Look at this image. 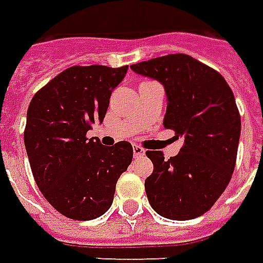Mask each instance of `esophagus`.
Instances as JSON below:
<instances>
[{
	"mask_svg": "<svg viewBox=\"0 0 263 263\" xmlns=\"http://www.w3.org/2000/svg\"><path fill=\"white\" fill-rule=\"evenodd\" d=\"M144 148H141L140 145H133V154H134V157L137 158V157H141V155H144Z\"/></svg>",
	"mask_w": 263,
	"mask_h": 263,
	"instance_id": "34e87169",
	"label": "esophagus"
}]
</instances>
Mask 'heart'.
Returning <instances> with one entry per match:
<instances>
[{"mask_svg":"<svg viewBox=\"0 0 263 263\" xmlns=\"http://www.w3.org/2000/svg\"><path fill=\"white\" fill-rule=\"evenodd\" d=\"M145 83H148V82H145ZM143 84H144V83H143Z\"/></svg>","mask_w":263,"mask_h":263,"instance_id":"heart-1","label":"heart"}]
</instances>
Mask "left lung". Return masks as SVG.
<instances>
[{
  "mask_svg": "<svg viewBox=\"0 0 263 263\" xmlns=\"http://www.w3.org/2000/svg\"><path fill=\"white\" fill-rule=\"evenodd\" d=\"M134 72L163 84V126L183 137L171 159L147 151L154 172L145 179L153 209L172 220H190L212 208L236 166L241 119L228 82L190 55L169 54L132 65Z\"/></svg>",
  "mask_w": 263,
  "mask_h": 263,
  "instance_id": "1",
  "label": "left lung"
}]
</instances>
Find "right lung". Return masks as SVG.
<instances>
[{
  "label": "right lung",
  "mask_w": 263,
  "mask_h": 263,
  "mask_svg": "<svg viewBox=\"0 0 263 263\" xmlns=\"http://www.w3.org/2000/svg\"><path fill=\"white\" fill-rule=\"evenodd\" d=\"M127 68L72 66L31 98L25 129L31 172L44 198L69 219L105 214L116 181L132 163L127 141L106 147L87 139L92 124L105 118L110 94Z\"/></svg>",
  "instance_id": "right-lung-1"
}]
</instances>
